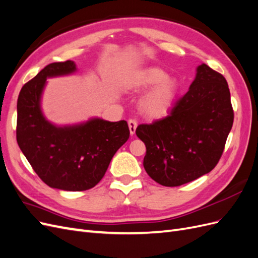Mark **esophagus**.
Listing matches in <instances>:
<instances>
[{"label":"esophagus","instance_id":"esophagus-1","mask_svg":"<svg viewBox=\"0 0 258 258\" xmlns=\"http://www.w3.org/2000/svg\"><path fill=\"white\" fill-rule=\"evenodd\" d=\"M128 126H129V130H130V135L134 136L136 134V129L138 127V122L135 119H129L128 120Z\"/></svg>","mask_w":258,"mask_h":258}]
</instances>
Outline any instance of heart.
<instances>
[{"label":"heart","instance_id":"obj_1","mask_svg":"<svg viewBox=\"0 0 258 258\" xmlns=\"http://www.w3.org/2000/svg\"><path fill=\"white\" fill-rule=\"evenodd\" d=\"M129 87L137 91L153 87L142 98L140 108L147 117L160 118L167 115L172 106L178 85L176 80L168 77L161 69L146 68L135 74Z\"/></svg>","mask_w":258,"mask_h":258}]
</instances>
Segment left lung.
<instances>
[{"mask_svg":"<svg viewBox=\"0 0 258 258\" xmlns=\"http://www.w3.org/2000/svg\"><path fill=\"white\" fill-rule=\"evenodd\" d=\"M233 122L230 91L225 77L202 63L170 115L136 134L146 146V173L173 187L209 173L217 165Z\"/></svg>","mask_w":258,"mask_h":258,"instance_id":"left-lung-1","label":"left lung"}]
</instances>
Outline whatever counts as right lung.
Returning a JSON list of instances; mask_svg holds the SVG:
<instances>
[{
  "label": "right lung",
  "instance_id": "obj_1",
  "mask_svg": "<svg viewBox=\"0 0 258 258\" xmlns=\"http://www.w3.org/2000/svg\"><path fill=\"white\" fill-rule=\"evenodd\" d=\"M74 61L53 62L23 85L17 101V142L42 181L52 188L82 191L102 178L130 131L126 120L90 118L68 126L46 119L41 101L47 79L73 74Z\"/></svg>",
  "mask_w": 258,
  "mask_h": 258
}]
</instances>
